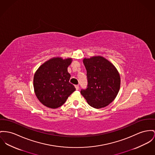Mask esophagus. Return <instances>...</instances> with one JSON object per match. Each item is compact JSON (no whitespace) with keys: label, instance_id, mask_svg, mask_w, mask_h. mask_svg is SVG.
<instances>
[{"label":"esophagus","instance_id":"esophagus-1","mask_svg":"<svg viewBox=\"0 0 155 155\" xmlns=\"http://www.w3.org/2000/svg\"><path fill=\"white\" fill-rule=\"evenodd\" d=\"M75 87H76V89L78 91L79 89V85H75Z\"/></svg>","mask_w":155,"mask_h":155}]
</instances>
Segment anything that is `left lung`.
<instances>
[{
  "mask_svg": "<svg viewBox=\"0 0 155 155\" xmlns=\"http://www.w3.org/2000/svg\"><path fill=\"white\" fill-rule=\"evenodd\" d=\"M87 87L81 93L87 103L96 109L104 107L116 98L120 87V76L116 67L101 56L84 58Z\"/></svg>",
  "mask_w": 155,
  "mask_h": 155,
  "instance_id": "8db88e82",
  "label": "left lung"
}]
</instances>
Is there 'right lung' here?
Wrapping results in <instances>:
<instances>
[{
  "label": "right lung",
  "mask_w": 155,
  "mask_h": 155,
  "mask_svg": "<svg viewBox=\"0 0 155 155\" xmlns=\"http://www.w3.org/2000/svg\"><path fill=\"white\" fill-rule=\"evenodd\" d=\"M72 58H52L43 63L33 77V87L38 100L45 106L56 109L61 106L76 89L69 82L68 68Z\"/></svg>",
  "instance_id": "obj_1"
}]
</instances>
